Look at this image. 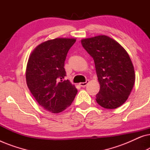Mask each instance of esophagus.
Instances as JSON below:
<instances>
[{"label": "esophagus", "instance_id": "obj_1", "mask_svg": "<svg viewBox=\"0 0 150 150\" xmlns=\"http://www.w3.org/2000/svg\"><path fill=\"white\" fill-rule=\"evenodd\" d=\"M89 80H87V81H86L85 83H80L79 85L81 86V87H85V86H87V84L89 83Z\"/></svg>", "mask_w": 150, "mask_h": 150}]
</instances>
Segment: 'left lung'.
<instances>
[{"label": "left lung", "mask_w": 150, "mask_h": 150, "mask_svg": "<svg viewBox=\"0 0 150 150\" xmlns=\"http://www.w3.org/2000/svg\"><path fill=\"white\" fill-rule=\"evenodd\" d=\"M81 44L95 63L100 85L97 103L107 109L120 107L128 99L135 82L134 66L128 52L106 35L83 39Z\"/></svg>", "instance_id": "1"}]
</instances>
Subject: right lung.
Returning a JSON list of instances; mask_svg holds the SVG:
<instances>
[{"label": "right lung", "instance_id": "obj_1", "mask_svg": "<svg viewBox=\"0 0 150 150\" xmlns=\"http://www.w3.org/2000/svg\"><path fill=\"white\" fill-rule=\"evenodd\" d=\"M75 42L74 38L48 40L37 46L28 58L26 69L28 89L38 104L53 113L69 107L78 92L69 80H65V61Z\"/></svg>", "mask_w": 150, "mask_h": 150}]
</instances>
